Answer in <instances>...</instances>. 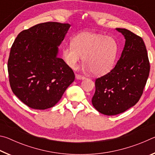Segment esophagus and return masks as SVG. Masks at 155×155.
<instances>
[{"instance_id": "obj_1", "label": "esophagus", "mask_w": 155, "mask_h": 155, "mask_svg": "<svg viewBox=\"0 0 155 155\" xmlns=\"http://www.w3.org/2000/svg\"><path fill=\"white\" fill-rule=\"evenodd\" d=\"M76 78H77V79H84V78H85V77H84V76H82L81 74H76Z\"/></svg>"}]
</instances>
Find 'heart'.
<instances>
[{
    "label": "heart",
    "instance_id": "obj_1",
    "mask_svg": "<svg viewBox=\"0 0 155 155\" xmlns=\"http://www.w3.org/2000/svg\"><path fill=\"white\" fill-rule=\"evenodd\" d=\"M118 44L114 38L91 32H82L62 49V57L70 68L76 69L83 57V69L95 75L108 73L114 67Z\"/></svg>",
    "mask_w": 155,
    "mask_h": 155
}]
</instances>
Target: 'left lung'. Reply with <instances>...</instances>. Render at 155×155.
Here are the masks:
<instances>
[{
	"mask_svg": "<svg viewBox=\"0 0 155 155\" xmlns=\"http://www.w3.org/2000/svg\"><path fill=\"white\" fill-rule=\"evenodd\" d=\"M116 30L124 36L125 46L114 69L96 78L91 100L94 108L107 115L124 112L142 95L150 73V62L143 39L126 28Z\"/></svg>",
	"mask_w": 155,
	"mask_h": 155,
	"instance_id": "left-lung-1",
	"label": "left lung"
}]
</instances>
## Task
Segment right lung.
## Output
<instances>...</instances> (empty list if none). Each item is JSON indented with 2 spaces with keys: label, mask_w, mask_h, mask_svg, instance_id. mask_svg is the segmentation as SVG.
<instances>
[{
  "label": "right lung",
  "mask_w": 155,
  "mask_h": 155,
  "mask_svg": "<svg viewBox=\"0 0 155 155\" xmlns=\"http://www.w3.org/2000/svg\"><path fill=\"white\" fill-rule=\"evenodd\" d=\"M68 23H40L18 34L7 63L14 94L34 109L54 107L75 78L71 68L57 57Z\"/></svg>",
  "instance_id": "right-lung-1"
}]
</instances>
